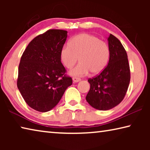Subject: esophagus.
Instances as JSON below:
<instances>
[{"mask_svg": "<svg viewBox=\"0 0 150 150\" xmlns=\"http://www.w3.org/2000/svg\"><path fill=\"white\" fill-rule=\"evenodd\" d=\"M73 82L77 83V82H79V81H81V79L79 78V77H73Z\"/></svg>", "mask_w": 150, "mask_h": 150, "instance_id": "obj_1", "label": "esophagus"}]
</instances>
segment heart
<instances>
[{"mask_svg": "<svg viewBox=\"0 0 150 150\" xmlns=\"http://www.w3.org/2000/svg\"><path fill=\"white\" fill-rule=\"evenodd\" d=\"M110 51L108 44L98 37L87 33L78 34L69 40L60 51L63 65L71 69L77 62L80 63L70 71L73 76H83L89 71L99 74L105 69L110 59Z\"/></svg>", "mask_w": 150, "mask_h": 150, "instance_id": "heart-1", "label": "heart"}]
</instances>
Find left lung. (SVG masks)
Masks as SVG:
<instances>
[{"label":"left lung","mask_w":150,"mask_h":150,"mask_svg":"<svg viewBox=\"0 0 150 150\" xmlns=\"http://www.w3.org/2000/svg\"><path fill=\"white\" fill-rule=\"evenodd\" d=\"M110 59L102 72L88 79L91 87L86 100L93 108L107 110L120 104L125 96L130 81L128 55L117 38H108Z\"/></svg>","instance_id":"obj_1"}]
</instances>
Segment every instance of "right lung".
<instances>
[{
    "label": "right lung",
    "instance_id": "right-lung-1",
    "mask_svg": "<svg viewBox=\"0 0 150 150\" xmlns=\"http://www.w3.org/2000/svg\"><path fill=\"white\" fill-rule=\"evenodd\" d=\"M67 34L47 30L29 43L20 59L17 87L27 105L37 111L52 110L72 85L60 58Z\"/></svg>",
    "mask_w": 150,
    "mask_h": 150
}]
</instances>
